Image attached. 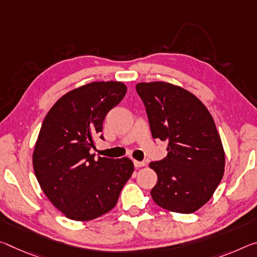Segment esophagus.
Here are the masks:
<instances>
[{
	"label": "esophagus",
	"instance_id": "1",
	"mask_svg": "<svg viewBox=\"0 0 257 257\" xmlns=\"http://www.w3.org/2000/svg\"><path fill=\"white\" fill-rule=\"evenodd\" d=\"M134 165H135L136 168H141V167H144L146 164L144 161H137V160H134Z\"/></svg>",
	"mask_w": 257,
	"mask_h": 257
}]
</instances>
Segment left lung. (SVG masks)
Masks as SVG:
<instances>
[{
    "mask_svg": "<svg viewBox=\"0 0 257 257\" xmlns=\"http://www.w3.org/2000/svg\"><path fill=\"white\" fill-rule=\"evenodd\" d=\"M154 140L167 141V157L150 167L158 175L151 197L158 206L191 214L221 182L225 156L213 116L193 93L166 82L138 83Z\"/></svg>",
    "mask_w": 257,
    "mask_h": 257,
    "instance_id": "1",
    "label": "left lung"
}]
</instances>
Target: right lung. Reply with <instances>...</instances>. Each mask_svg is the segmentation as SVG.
Segmentation results:
<instances>
[{
  "label": "right lung",
  "instance_id": "1",
  "mask_svg": "<svg viewBox=\"0 0 257 257\" xmlns=\"http://www.w3.org/2000/svg\"><path fill=\"white\" fill-rule=\"evenodd\" d=\"M121 82H92L74 89L48 112L33 153L41 189L65 216L90 221L114 208L134 172L129 158H95L93 137L106 114L123 98ZM104 140L103 135H100Z\"/></svg>",
  "mask_w": 257,
  "mask_h": 257
}]
</instances>
